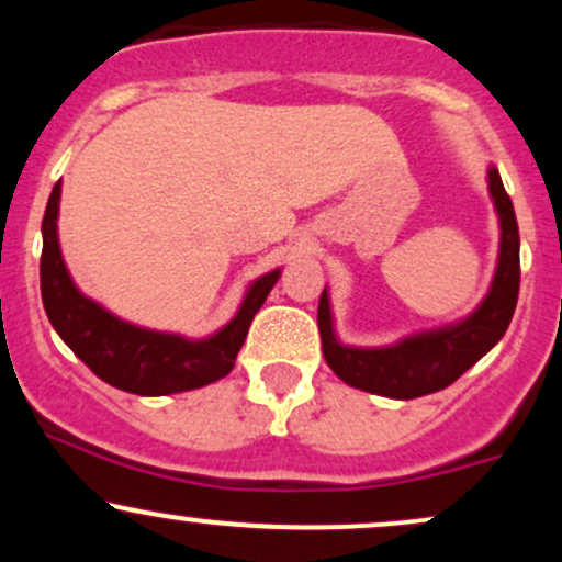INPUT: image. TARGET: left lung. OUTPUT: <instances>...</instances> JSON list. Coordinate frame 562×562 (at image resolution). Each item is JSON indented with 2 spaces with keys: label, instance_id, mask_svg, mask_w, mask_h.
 Listing matches in <instances>:
<instances>
[{
  "label": "left lung",
  "instance_id": "8db88e82",
  "mask_svg": "<svg viewBox=\"0 0 562 562\" xmlns=\"http://www.w3.org/2000/svg\"><path fill=\"white\" fill-rule=\"evenodd\" d=\"M488 190L502 222L499 263H496L494 285L486 301L460 325L443 330L423 333L406 338L389 348H346L335 340L330 301L322 290L317 325L322 338V353L340 380L353 389H362L389 398H417L436 393L465 375L496 340L507 330L513 319L520 290V235L502 177L488 169Z\"/></svg>",
  "mask_w": 562,
  "mask_h": 562
}]
</instances>
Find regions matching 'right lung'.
Instances as JSON below:
<instances>
[{
    "label": "right lung",
    "instance_id": "1",
    "mask_svg": "<svg viewBox=\"0 0 562 562\" xmlns=\"http://www.w3.org/2000/svg\"><path fill=\"white\" fill-rule=\"evenodd\" d=\"M57 203H60V182L53 187L42 218L44 245L38 277H42L44 312L70 351L97 378L137 396L192 391L229 375L250 322L267 301L269 290L274 288L280 269L259 277L245 295L237 317L211 338L184 340L179 335L142 330L108 314L94 301L83 299L70 282L57 245Z\"/></svg>",
    "mask_w": 562,
    "mask_h": 562
}]
</instances>
